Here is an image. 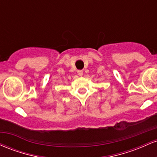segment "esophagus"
<instances>
[{
  "instance_id": "34e87169",
  "label": "esophagus",
  "mask_w": 157,
  "mask_h": 157,
  "mask_svg": "<svg viewBox=\"0 0 157 157\" xmlns=\"http://www.w3.org/2000/svg\"><path fill=\"white\" fill-rule=\"evenodd\" d=\"M77 74H78L79 76H82V75H83V72H82V71H77Z\"/></svg>"
}]
</instances>
